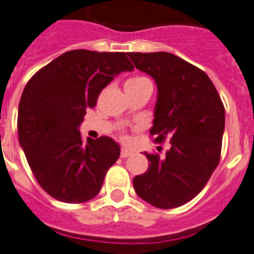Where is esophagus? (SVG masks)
<instances>
[{
	"instance_id": "1",
	"label": "esophagus",
	"mask_w": 254,
	"mask_h": 254,
	"mask_svg": "<svg viewBox=\"0 0 254 254\" xmlns=\"http://www.w3.org/2000/svg\"><path fill=\"white\" fill-rule=\"evenodd\" d=\"M131 153H133V151L127 150V148H123L120 155H121V157H127V156H130Z\"/></svg>"
}]
</instances>
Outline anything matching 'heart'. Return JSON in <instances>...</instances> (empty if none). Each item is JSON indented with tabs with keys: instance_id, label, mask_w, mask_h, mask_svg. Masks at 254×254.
Here are the masks:
<instances>
[{
	"instance_id": "1",
	"label": "heart",
	"mask_w": 254,
	"mask_h": 254,
	"mask_svg": "<svg viewBox=\"0 0 254 254\" xmlns=\"http://www.w3.org/2000/svg\"><path fill=\"white\" fill-rule=\"evenodd\" d=\"M142 82H150L146 77H142V76H135V77H131L125 82V85H137L142 84Z\"/></svg>"
}]
</instances>
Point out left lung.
I'll return each mask as SVG.
<instances>
[{
  "label": "left lung",
  "mask_w": 254,
  "mask_h": 254,
  "mask_svg": "<svg viewBox=\"0 0 254 254\" xmlns=\"http://www.w3.org/2000/svg\"><path fill=\"white\" fill-rule=\"evenodd\" d=\"M157 86L151 135L170 139L165 156L144 153L146 173L134 177L137 195L160 209L189 203L217 168L225 131V107L208 74L170 53H127Z\"/></svg>",
  "instance_id": "obj_1"
}]
</instances>
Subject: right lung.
Instances as JSON below:
<instances>
[{
	"label": "right lung",
	"instance_id": "right-lung-1",
	"mask_svg": "<svg viewBox=\"0 0 254 254\" xmlns=\"http://www.w3.org/2000/svg\"><path fill=\"white\" fill-rule=\"evenodd\" d=\"M133 71L125 53L71 50L41 68L23 90L19 143L40 186L64 203H85L102 189L120 156L110 137L81 138L80 127L98 95L121 72Z\"/></svg>",
	"mask_w": 254,
	"mask_h": 254
}]
</instances>
